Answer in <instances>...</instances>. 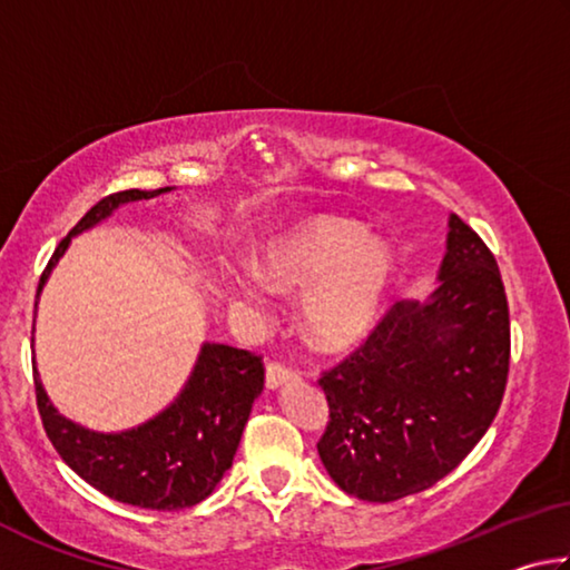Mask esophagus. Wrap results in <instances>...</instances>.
Returning <instances> with one entry per match:
<instances>
[{"mask_svg": "<svg viewBox=\"0 0 570 570\" xmlns=\"http://www.w3.org/2000/svg\"><path fill=\"white\" fill-rule=\"evenodd\" d=\"M296 380V372L292 370V366H286L282 362H268L266 366V387L268 390H276L282 387V384Z\"/></svg>", "mask_w": 570, "mask_h": 570, "instance_id": "esophagus-1", "label": "esophagus"}]
</instances>
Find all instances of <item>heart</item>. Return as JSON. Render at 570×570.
Segmentation results:
<instances>
[{"mask_svg":"<svg viewBox=\"0 0 570 570\" xmlns=\"http://www.w3.org/2000/svg\"><path fill=\"white\" fill-rule=\"evenodd\" d=\"M394 258L380 238L364 236L360 224L316 218L274 240L256 258V276L230 278L228 292L238 304H258L266 286L276 292L304 288L302 320L322 346H346L377 322L390 292Z\"/></svg>","mask_w":570,"mask_h":570,"instance_id":"obj_1","label":"heart"}]
</instances>
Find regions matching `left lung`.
I'll list each match as a JSON object with an SVG mask.
<instances>
[{"instance_id":"1","label":"left lung","mask_w":570,"mask_h":570,"mask_svg":"<svg viewBox=\"0 0 570 570\" xmlns=\"http://www.w3.org/2000/svg\"><path fill=\"white\" fill-rule=\"evenodd\" d=\"M428 302L394 304L320 380L326 472L370 503L422 493L478 445L503 402L510 316L495 256L455 214Z\"/></svg>"}]
</instances>
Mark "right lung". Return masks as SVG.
<instances>
[{"label":"right lung","mask_w":570,"mask_h":570,"mask_svg":"<svg viewBox=\"0 0 570 570\" xmlns=\"http://www.w3.org/2000/svg\"><path fill=\"white\" fill-rule=\"evenodd\" d=\"M168 190L173 188H132L98 200L55 248L37 286V302L72 236L110 218L122 204L156 198ZM32 370L37 410L60 458L102 495L150 510L193 508L214 493L234 462L250 404L264 390L262 356L206 342L186 387L166 410L132 430L95 432L62 417L47 397L35 364Z\"/></svg>","instance_id":"add662e5"}]
</instances>
